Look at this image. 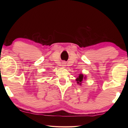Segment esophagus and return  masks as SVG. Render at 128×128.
<instances>
[{
	"label": "esophagus",
	"mask_w": 128,
	"mask_h": 128,
	"mask_svg": "<svg viewBox=\"0 0 128 128\" xmlns=\"http://www.w3.org/2000/svg\"><path fill=\"white\" fill-rule=\"evenodd\" d=\"M66 66V62H62V66Z\"/></svg>",
	"instance_id": "1"
}]
</instances>
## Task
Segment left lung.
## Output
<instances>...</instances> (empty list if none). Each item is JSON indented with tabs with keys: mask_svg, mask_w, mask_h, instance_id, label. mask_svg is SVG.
Segmentation results:
<instances>
[{
	"mask_svg": "<svg viewBox=\"0 0 128 128\" xmlns=\"http://www.w3.org/2000/svg\"><path fill=\"white\" fill-rule=\"evenodd\" d=\"M86 76H84V74H80L79 76L77 78L76 80L77 81V83L81 85L82 82V80H83V79H86Z\"/></svg>",
	"mask_w": 128,
	"mask_h": 128,
	"instance_id": "8db88e82",
	"label": "left lung"
}]
</instances>
